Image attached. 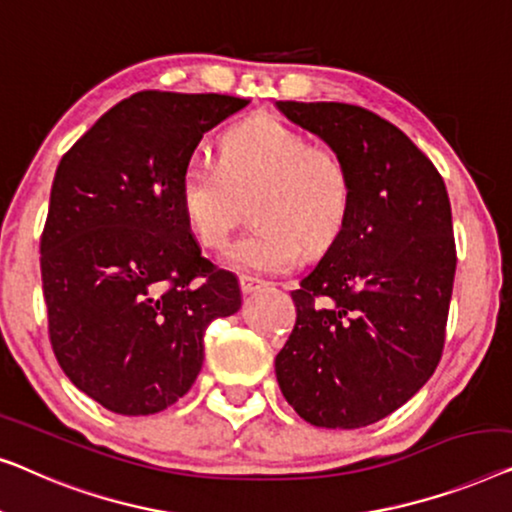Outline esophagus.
<instances>
[{
    "mask_svg": "<svg viewBox=\"0 0 512 512\" xmlns=\"http://www.w3.org/2000/svg\"><path fill=\"white\" fill-rule=\"evenodd\" d=\"M264 285H266L264 280H259L255 276H241V290H243V294H253V292L259 290V287H264Z\"/></svg>",
    "mask_w": 512,
    "mask_h": 512,
    "instance_id": "esophagus-1",
    "label": "esophagus"
}]
</instances>
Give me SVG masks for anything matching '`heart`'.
Returning a JSON list of instances; mask_svg holds the SVG:
<instances>
[{
	"label": "heart",
	"instance_id": "1",
	"mask_svg": "<svg viewBox=\"0 0 512 512\" xmlns=\"http://www.w3.org/2000/svg\"><path fill=\"white\" fill-rule=\"evenodd\" d=\"M253 201L257 227L222 255L248 273L292 269L334 246L350 220L355 183L345 157L273 115H255L218 139V162H190L178 183L185 222L201 246H225Z\"/></svg>",
	"mask_w": 512,
	"mask_h": 512
}]
</instances>
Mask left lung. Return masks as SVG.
<instances>
[{
  "label": "left lung",
  "instance_id": "obj_1",
  "mask_svg": "<svg viewBox=\"0 0 512 512\" xmlns=\"http://www.w3.org/2000/svg\"><path fill=\"white\" fill-rule=\"evenodd\" d=\"M336 148L355 183L350 220L292 292L276 355L287 403L313 427L359 429L403 406L441 362L457 269L448 190L392 122L341 102H278Z\"/></svg>",
  "mask_w": 512,
  "mask_h": 512
}]
</instances>
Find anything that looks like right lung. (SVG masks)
<instances>
[{
	"label": "right lung",
	"mask_w": 512,
	"mask_h": 512,
	"mask_svg": "<svg viewBox=\"0 0 512 512\" xmlns=\"http://www.w3.org/2000/svg\"><path fill=\"white\" fill-rule=\"evenodd\" d=\"M248 99L143 90L106 111L50 187L41 283L57 364L120 415L190 390L204 334L241 308L239 280L201 255L178 183L201 136Z\"/></svg>",
	"instance_id": "1"
}]
</instances>
